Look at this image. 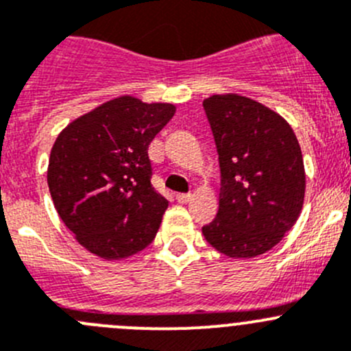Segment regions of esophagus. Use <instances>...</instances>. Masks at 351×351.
Here are the masks:
<instances>
[{
	"instance_id": "34e87169",
	"label": "esophagus",
	"mask_w": 351,
	"mask_h": 351,
	"mask_svg": "<svg viewBox=\"0 0 351 351\" xmlns=\"http://www.w3.org/2000/svg\"><path fill=\"white\" fill-rule=\"evenodd\" d=\"M176 198H178L179 203H188L191 199V193H179Z\"/></svg>"
}]
</instances>
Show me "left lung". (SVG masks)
<instances>
[{"mask_svg":"<svg viewBox=\"0 0 351 351\" xmlns=\"http://www.w3.org/2000/svg\"><path fill=\"white\" fill-rule=\"evenodd\" d=\"M219 153V212L206 241L232 258L269 252L295 226L305 198V169L289 123L238 95L203 101Z\"/></svg>","mask_w":351,"mask_h":351,"instance_id":"8db88e82","label":"left lung"}]
</instances>
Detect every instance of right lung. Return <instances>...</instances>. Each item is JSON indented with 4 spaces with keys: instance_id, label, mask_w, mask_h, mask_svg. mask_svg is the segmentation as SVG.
Here are the masks:
<instances>
[{
    "instance_id": "1",
    "label": "right lung",
    "mask_w": 351,
    "mask_h": 351,
    "mask_svg": "<svg viewBox=\"0 0 351 351\" xmlns=\"http://www.w3.org/2000/svg\"><path fill=\"white\" fill-rule=\"evenodd\" d=\"M176 106L132 96L103 103L56 138L48 186L75 239L106 260L128 258L155 239L165 196L152 184L148 146Z\"/></svg>"
}]
</instances>
